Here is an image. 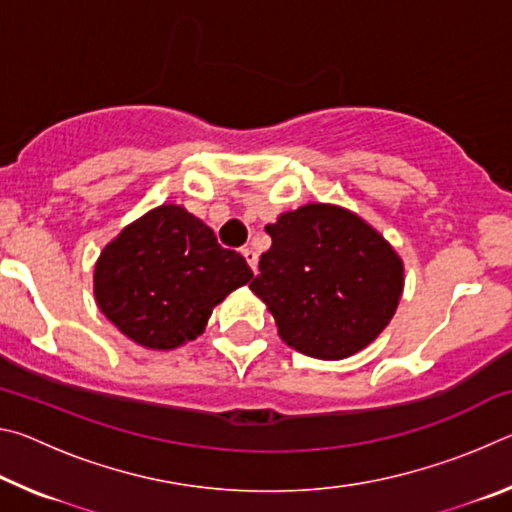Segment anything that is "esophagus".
<instances>
[{"instance_id": "esophagus-1", "label": "esophagus", "mask_w": 512, "mask_h": 512, "mask_svg": "<svg viewBox=\"0 0 512 512\" xmlns=\"http://www.w3.org/2000/svg\"><path fill=\"white\" fill-rule=\"evenodd\" d=\"M241 255L246 257L250 271L257 273V253H255V250H253V248H244V250H241Z\"/></svg>"}]
</instances>
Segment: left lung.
I'll return each mask as SVG.
<instances>
[{
    "instance_id": "left-lung-1",
    "label": "left lung",
    "mask_w": 512,
    "mask_h": 512,
    "mask_svg": "<svg viewBox=\"0 0 512 512\" xmlns=\"http://www.w3.org/2000/svg\"><path fill=\"white\" fill-rule=\"evenodd\" d=\"M266 232L273 244L250 289L284 343L339 361L384 332L400 305L404 264L372 225L345 207L307 203L277 216Z\"/></svg>"
}]
</instances>
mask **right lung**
Listing matches in <instances>:
<instances>
[{
  "instance_id": "right-lung-1",
  "label": "right lung",
  "mask_w": 512,
  "mask_h": 512,
  "mask_svg": "<svg viewBox=\"0 0 512 512\" xmlns=\"http://www.w3.org/2000/svg\"><path fill=\"white\" fill-rule=\"evenodd\" d=\"M250 277L246 259L221 248L210 225L164 203L101 250L94 298L137 345L173 350L201 336L212 309Z\"/></svg>"
}]
</instances>
